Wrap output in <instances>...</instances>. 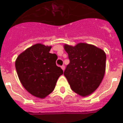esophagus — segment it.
Returning <instances> with one entry per match:
<instances>
[{
  "label": "esophagus",
  "instance_id": "34e87169",
  "mask_svg": "<svg viewBox=\"0 0 123 123\" xmlns=\"http://www.w3.org/2000/svg\"><path fill=\"white\" fill-rule=\"evenodd\" d=\"M61 68H62V70H65V66H64V65H62V66H61Z\"/></svg>",
  "mask_w": 123,
  "mask_h": 123
}]
</instances>
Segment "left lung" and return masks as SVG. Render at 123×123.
<instances>
[{
	"instance_id": "8db88e82",
	"label": "left lung",
	"mask_w": 123,
	"mask_h": 123,
	"mask_svg": "<svg viewBox=\"0 0 123 123\" xmlns=\"http://www.w3.org/2000/svg\"><path fill=\"white\" fill-rule=\"evenodd\" d=\"M70 63L64 74L71 89L82 96L93 92L99 87L105 70L106 55L92 45L80 43L74 47L65 45Z\"/></svg>"
}]
</instances>
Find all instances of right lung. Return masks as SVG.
<instances>
[{
  "mask_svg": "<svg viewBox=\"0 0 123 123\" xmlns=\"http://www.w3.org/2000/svg\"><path fill=\"white\" fill-rule=\"evenodd\" d=\"M51 47L34 45L18 57L15 66L24 87L33 96L43 98L53 91L63 70L56 65V54Z\"/></svg>",
  "mask_w": 123,
  "mask_h": 123,
  "instance_id": "add662e5",
  "label": "right lung"
}]
</instances>
